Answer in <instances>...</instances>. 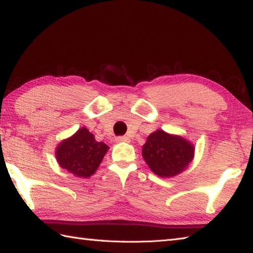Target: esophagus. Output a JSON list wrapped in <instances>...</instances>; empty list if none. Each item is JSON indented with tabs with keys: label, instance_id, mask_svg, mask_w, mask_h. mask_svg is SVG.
<instances>
[{
	"label": "esophagus",
	"instance_id": "1",
	"mask_svg": "<svg viewBox=\"0 0 253 253\" xmlns=\"http://www.w3.org/2000/svg\"><path fill=\"white\" fill-rule=\"evenodd\" d=\"M130 138L127 136H123V137H118L117 138V142H129Z\"/></svg>",
	"mask_w": 253,
	"mask_h": 253
}]
</instances>
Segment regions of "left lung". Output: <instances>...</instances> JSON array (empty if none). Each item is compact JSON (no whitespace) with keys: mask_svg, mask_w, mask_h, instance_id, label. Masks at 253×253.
I'll return each mask as SVG.
<instances>
[{"mask_svg":"<svg viewBox=\"0 0 253 253\" xmlns=\"http://www.w3.org/2000/svg\"><path fill=\"white\" fill-rule=\"evenodd\" d=\"M195 157V146L181 136L158 129L142 147V158L155 175L174 177L182 173Z\"/></svg>","mask_w":253,"mask_h":253,"instance_id":"8db88e82","label":"left lung"}]
</instances>
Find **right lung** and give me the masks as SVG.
I'll return each mask as SVG.
<instances>
[{
  "instance_id": "obj_1",
  "label": "right lung",
  "mask_w": 253,
  "mask_h": 253,
  "mask_svg": "<svg viewBox=\"0 0 253 253\" xmlns=\"http://www.w3.org/2000/svg\"><path fill=\"white\" fill-rule=\"evenodd\" d=\"M110 147L95 140L93 133L82 127L64 139L55 150L58 165L79 178H88L98 169Z\"/></svg>"
}]
</instances>
